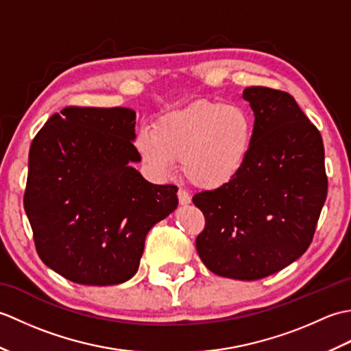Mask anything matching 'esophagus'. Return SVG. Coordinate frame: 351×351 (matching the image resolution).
Segmentation results:
<instances>
[{
    "label": "esophagus",
    "instance_id": "esophagus-1",
    "mask_svg": "<svg viewBox=\"0 0 351 351\" xmlns=\"http://www.w3.org/2000/svg\"><path fill=\"white\" fill-rule=\"evenodd\" d=\"M178 199H180V204L182 205V206H185V205H189L190 202H191V196L189 195V191H185V190H180L178 191Z\"/></svg>",
    "mask_w": 351,
    "mask_h": 351
}]
</instances>
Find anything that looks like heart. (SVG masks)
Masks as SVG:
<instances>
[{
	"instance_id": "heart-1",
	"label": "heart",
	"mask_w": 351,
	"mask_h": 351,
	"mask_svg": "<svg viewBox=\"0 0 351 351\" xmlns=\"http://www.w3.org/2000/svg\"><path fill=\"white\" fill-rule=\"evenodd\" d=\"M253 132L244 107L202 101L164 114L154 132H138L136 149L155 178H167L181 161L191 184L211 190L232 181L245 166Z\"/></svg>"
}]
</instances>
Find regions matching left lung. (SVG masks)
<instances>
[{
    "instance_id": "1",
    "label": "left lung",
    "mask_w": 351,
    "mask_h": 351,
    "mask_svg": "<svg viewBox=\"0 0 351 351\" xmlns=\"http://www.w3.org/2000/svg\"><path fill=\"white\" fill-rule=\"evenodd\" d=\"M255 114L249 160L232 181L193 196L205 215L196 249L208 270L256 280L299 259L327 196L322 134L287 92L247 87Z\"/></svg>"
}]
</instances>
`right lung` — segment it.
<instances>
[{
  "label": "right lung",
  "mask_w": 351,
  "mask_h": 351,
  "mask_svg": "<svg viewBox=\"0 0 351 351\" xmlns=\"http://www.w3.org/2000/svg\"><path fill=\"white\" fill-rule=\"evenodd\" d=\"M136 111L68 107L37 132L24 208L45 265L81 285L106 287L137 273L146 235L178 206V187L146 181Z\"/></svg>",
  "instance_id": "add662e5"
}]
</instances>
